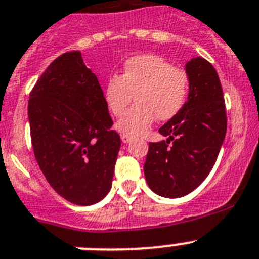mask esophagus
I'll return each mask as SVG.
<instances>
[{"mask_svg":"<svg viewBox=\"0 0 259 259\" xmlns=\"http://www.w3.org/2000/svg\"><path fill=\"white\" fill-rule=\"evenodd\" d=\"M120 139H122L123 143H124V144H128V143H131L132 139H134V137L127 136V135H122V137H120Z\"/></svg>","mask_w":259,"mask_h":259,"instance_id":"esophagus-1","label":"esophagus"}]
</instances>
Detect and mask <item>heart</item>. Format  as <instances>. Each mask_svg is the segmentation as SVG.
Wrapping results in <instances>:
<instances>
[{
	"label": "heart",
	"mask_w": 259,
	"mask_h": 259,
	"mask_svg": "<svg viewBox=\"0 0 259 259\" xmlns=\"http://www.w3.org/2000/svg\"><path fill=\"white\" fill-rule=\"evenodd\" d=\"M189 80L184 71L162 57L141 54L128 58L120 76L107 79L104 97L114 115H122L131 104L136 102L116 123V130L127 136L143 135L158 120H170L178 115L188 96Z\"/></svg>",
	"instance_id": "1"
}]
</instances>
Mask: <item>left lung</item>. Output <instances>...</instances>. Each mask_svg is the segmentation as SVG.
Returning a JSON list of instances; mask_svg holds the SVG:
<instances>
[{"mask_svg":"<svg viewBox=\"0 0 259 259\" xmlns=\"http://www.w3.org/2000/svg\"><path fill=\"white\" fill-rule=\"evenodd\" d=\"M188 101L158 132L167 140L149 143L144 172L149 188L162 197L191 193L206 179L227 131L221 80L214 66L197 57L185 65Z\"/></svg>","mask_w":259,"mask_h":259,"instance_id":"1","label":"left lung"}]
</instances>
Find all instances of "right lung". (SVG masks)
Segmentation results:
<instances>
[{
    "label": "right lung",
    "mask_w": 259,
    "mask_h": 259,
    "mask_svg": "<svg viewBox=\"0 0 259 259\" xmlns=\"http://www.w3.org/2000/svg\"><path fill=\"white\" fill-rule=\"evenodd\" d=\"M31 141L40 170L68 202L101 201L113 183L120 136L80 52L59 56L29 93Z\"/></svg>",
    "instance_id": "add662e5"
}]
</instances>
